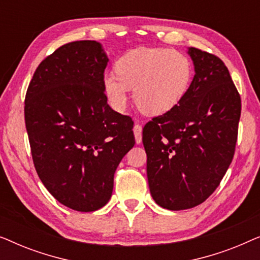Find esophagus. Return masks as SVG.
<instances>
[{"label":"esophagus","instance_id":"esophagus-1","mask_svg":"<svg viewBox=\"0 0 260 260\" xmlns=\"http://www.w3.org/2000/svg\"><path fill=\"white\" fill-rule=\"evenodd\" d=\"M134 134H135V138H136V143L140 144L142 142V125L141 124H135L134 126Z\"/></svg>","mask_w":260,"mask_h":260}]
</instances>
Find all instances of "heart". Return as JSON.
Instances as JSON below:
<instances>
[{"instance_id": "b5f03b06", "label": "heart", "mask_w": 260, "mask_h": 260, "mask_svg": "<svg viewBox=\"0 0 260 260\" xmlns=\"http://www.w3.org/2000/svg\"><path fill=\"white\" fill-rule=\"evenodd\" d=\"M116 73H106L103 87L109 103L123 111L130 88L138 108L148 115H162L173 109L189 88L193 67L177 49L135 48L116 61Z\"/></svg>"}]
</instances>
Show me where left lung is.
I'll return each mask as SVG.
<instances>
[{"label": "left lung", "instance_id": "1", "mask_svg": "<svg viewBox=\"0 0 260 260\" xmlns=\"http://www.w3.org/2000/svg\"><path fill=\"white\" fill-rule=\"evenodd\" d=\"M195 76L179 104L143 127L151 197L170 211L211 197L232 162L241 99L220 58L189 48Z\"/></svg>", "mask_w": 260, "mask_h": 260}]
</instances>
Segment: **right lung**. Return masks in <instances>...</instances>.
I'll use <instances>...</instances> for the list:
<instances>
[{"label":"right lung","mask_w":260,"mask_h":260,"mask_svg":"<svg viewBox=\"0 0 260 260\" xmlns=\"http://www.w3.org/2000/svg\"><path fill=\"white\" fill-rule=\"evenodd\" d=\"M108 61L99 42H69L40 62L24 98L35 170L60 204L78 212L108 204L117 167L135 145L131 117L108 104Z\"/></svg>","instance_id":"add662e5"}]
</instances>
